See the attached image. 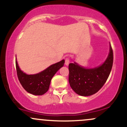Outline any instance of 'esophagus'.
<instances>
[{
    "instance_id": "34e87169",
    "label": "esophagus",
    "mask_w": 127,
    "mask_h": 127,
    "mask_svg": "<svg viewBox=\"0 0 127 127\" xmlns=\"http://www.w3.org/2000/svg\"><path fill=\"white\" fill-rule=\"evenodd\" d=\"M70 63V60L68 59V58H65V65H68V64Z\"/></svg>"
}]
</instances>
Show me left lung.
Instances as JSON below:
<instances>
[{
  "mask_svg": "<svg viewBox=\"0 0 127 127\" xmlns=\"http://www.w3.org/2000/svg\"><path fill=\"white\" fill-rule=\"evenodd\" d=\"M113 62V50L110 45L107 59L97 67L85 68L76 63H70L68 82L71 88L76 94L82 96L95 94L107 81L111 72Z\"/></svg>",
  "mask_w": 127,
  "mask_h": 127,
  "instance_id": "1",
  "label": "left lung"
}]
</instances>
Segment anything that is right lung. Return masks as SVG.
I'll use <instances>...</instances> for the list:
<instances>
[{
    "label": "right lung",
    "instance_id": "right-lung-1",
    "mask_svg": "<svg viewBox=\"0 0 127 127\" xmlns=\"http://www.w3.org/2000/svg\"><path fill=\"white\" fill-rule=\"evenodd\" d=\"M64 60L54 64L42 72L35 75H27L20 70L17 60L16 69L18 78L22 87L30 94L36 95H43L48 90L51 81L56 72L63 66Z\"/></svg>",
    "mask_w": 127,
    "mask_h": 127
}]
</instances>
